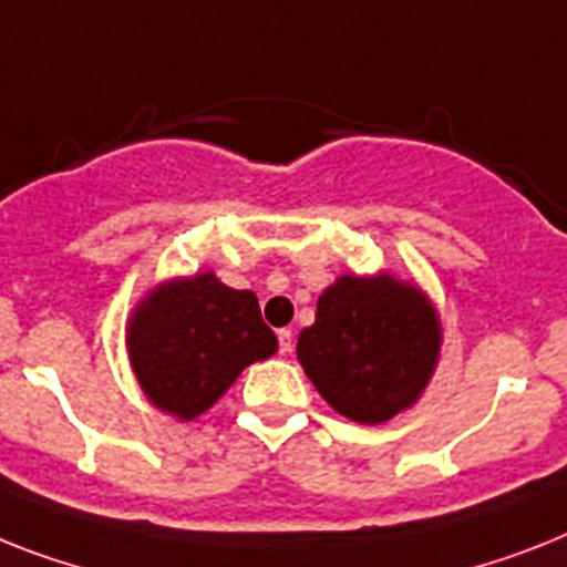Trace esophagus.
I'll return each instance as SVG.
<instances>
[{"label":"esophagus","mask_w":567,"mask_h":567,"mask_svg":"<svg viewBox=\"0 0 567 567\" xmlns=\"http://www.w3.org/2000/svg\"><path fill=\"white\" fill-rule=\"evenodd\" d=\"M278 344H280V353H284V357H287V353H292V348H295L292 330H278Z\"/></svg>","instance_id":"esophagus-1"}]
</instances>
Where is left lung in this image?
<instances>
[{
  "instance_id": "obj_1",
  "label": "left lung",
  "mask_w": 567,
  "mask_h": 567,
  "mask_svg": "<svg viewBox=\"0 0 567 567\" xmlns=\"http://www.w3.org/2000/svg\"><path fill=\"white\" fill-rule=\"evenodd\" d=\"M443 327L429 295L391 272L339 275L298 336V362L341 417L379 425L423 396Z\"/></svg>"
}]
</instances>
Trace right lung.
<instances>
[{
    "label": "right lung",
    "instance_id": "right-lung-1",
    "mask_svg": "<svg viewBox=\"0 0 567 567\" xmlns=\"http://www.w3.org/2000/svg\"><path fill=\"white\" fill-rule=\"evenodd\" d=\"M124 341L150 405L182 423L205 414L249 364L278 350L257 295L226 287L210 269L156 284L126 318Z\"/></svg>",
    "mask_w": 567,
    "mask_h": 567
}]
</instances>
